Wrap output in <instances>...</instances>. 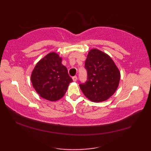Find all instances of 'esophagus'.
Returning a JSON list of instances; mask_svg holds the SVG:
<instances>
[{
	"instance_id": "obj_1",
	"label": "esophagus",
	"mask_w": 151,
	"mask_h": 151,
	"mask_svg": "<svg viewBox=\"0 0 151 151\" xmlns=\"http://www.w3.org/2000/svg\"><path fill=\"white\" fill-rule=\"evenodd\" d=\"M73 81L74 82H76V81H77V76H73Z\"/></svg>"
}]
</instances>
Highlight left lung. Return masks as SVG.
<instances>
[{
  "instance_id": "8db88e82",
  "label": "left lung",
  "mask_w": 151,
  "mask_h": 151,
  "mask_svg": "<svg viewBox=\"0 0 151 151\" xmlns=\"http://www.w3.org/2000/svg\"><path fill=\"white\" fill-rule=\"evenodd\" d=\"M88 80L80 84L83 93L92 102L106 101L114 94L119 84V70L110 56L101 50L89 51L85 62Z\"/></svg>"
}]
</instances>
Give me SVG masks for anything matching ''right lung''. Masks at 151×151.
Here are the masks:
<instances>
[{
    "label": "right lung",
    "mask_w": 151,
    "mask_h": 151,
    "mask_svg": "<svg viewBox=\"0 0 151 151\" xmlns=\"http://www.w3.org/2000/svg\"><path fill=\"white\" fill-rule=\"evenodd\" d=\"M62 60L59 54L50 52L37 63L32 73L31 82L34 88L46 100H60L73 81Z\"/></svg>",
    "instance_id": "add662e5"
}]
</instances>
